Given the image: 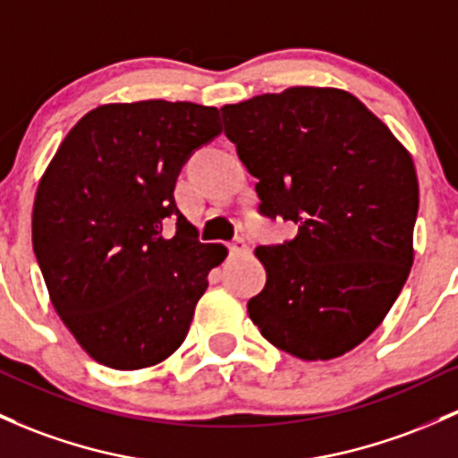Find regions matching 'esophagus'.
<instances>
[{
	"label": "esophagus",
	"instance_id": "34e87169",
	"mask_svg": "<svg viewBox=\"0 0 458 458\" xmlns=\"http://www.w3.org/2000/svg\"><path fill=\"white\" fill-rule=\"evenodd\" d=\"M227 249H229V255H242V253H247V250H249V244L244 242L242 238H235L233 242L227 244Z\"/></svg>",
	"mask_w": 458,
	"mask_h": 458
}]
</instances>
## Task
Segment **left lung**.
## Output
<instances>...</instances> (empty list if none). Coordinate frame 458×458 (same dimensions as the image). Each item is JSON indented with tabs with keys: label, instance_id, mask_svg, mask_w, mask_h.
<instances>
[{
	"label": "left lung",
	"instance_id": "obj_1",
	"mask_svg": "<svg viewBox=\"0 0 458 458\" xmlns=\"http://www.w3.org/2000/svg\"><path fill=\"white\" fill-rule=\"evenodd\" d=\"M225 135L259 181V211L299 227L258 247L267 286L247 310L262 336L301 360L352 352L411 273L420 183L412 157L349 91L290 87L225 105Z\"/></svg>",
	"mask_w": 458,
	"mask_h": 458
}]
</instances>
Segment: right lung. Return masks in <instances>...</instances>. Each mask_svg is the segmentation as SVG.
<instances>
[{"label": "right lung", "instance_id": "add662e5", "mask_svg": "<svg viewBox=\"0 0 458 458\" xmlns=\"http://www.w3.org/2000/svg\"><path fill=\"white\" fill-rule=\"evenodd\" d=\"M220 131L216 106L113 102L82 115L43 172L34 255L54 310L100 365H159L188 336L227 249L199 242L174 183L191 152ZM170 219L177 233L168 239Z\"/></svg>", "mask_w": 458, "mask_h": 458}]
</instances>
